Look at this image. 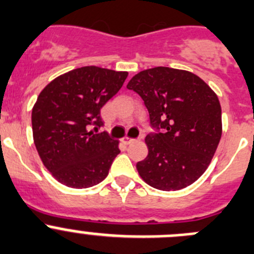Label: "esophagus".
Returning <instances> with one entry per match:
<instances>
[{
    "label": "esophagus",
    "mask_w": 254,
    "mask_h": 254,
    "mask_svg": "<svg viewBox=\"0 0 254 254\" xmlns=\"http://www.w3.org/2000/svg\"><path fill=\"white\" fill-rule=\"evenodd\" d=\"M123 141H124L125 144H131V143H134L135 139L129 138V136H124V138H123Z\"/></svg>",
    "instance_id": "obj_1"
}]
</instances>
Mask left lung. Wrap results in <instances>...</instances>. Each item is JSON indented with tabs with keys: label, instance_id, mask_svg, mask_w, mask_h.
Instances as JSON below:
<instances>
[{
	"label": "left lung",
	"instance_id": "8db88e82",
	"mask_svg": "<svg viewBox=\"0 0 254 254\" xmlns=\"http://www.w3.org/2000/svg\"><path fill=\"white\" fill-rule=\"evenodd\" d=\"M127 87L141 96L151 127L163 130L145 138L148 156L136 164L141 179L168 191L198 181L222 136L217 94L195 73L164 66L140 71Z\"/></svg>",
	"mask_w": 254,
	"mask_h": 254
}]
</instances>
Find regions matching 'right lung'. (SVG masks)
Segmentation results:
<instances>
[{
	"mask_svg": "<svg viewBox=\"0 0 254 254\" xmlns=\"http://www.w3.org/2000/svg\"><path fill=\"white\" fill-rule=\"evenodd\" d=\"M127 71L84 66L63 73L42 89L32 108V135L42 163L61 184L90 188L103 182L119 140L101 127L100 109L122 89Z\"/></svg>",
	"mask_w": 254,
	"mask_h": 254,
	"instance_id": "1",
	"label": "right lung"
}]
</instances>
